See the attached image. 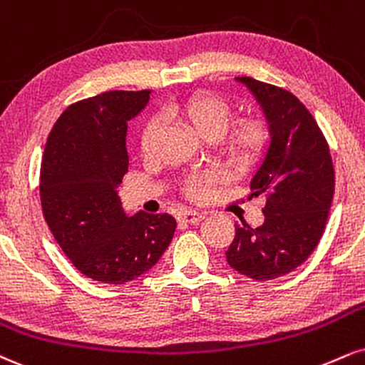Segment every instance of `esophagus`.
Instances as JSON below:
<instances>
[{
	"instance_id": "esophagus-1",
	"label": "esophagus",
	"mask_w": 365,
	"mask_h": 365,
	"mask_svg": "<svg viewBox=\"0 0 365 365\" xmlns=\"http://www.w3.org/2000/svg\"><path fill=\"white\" fill-rule=\"evenodd\" d=\"M202 219H204V214L197 212V210H183V212L180 214V221L188 222V225H197Z\"/></svg>"
}]
</instances>
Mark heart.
I'll use <instances>...</instances> for the list:
<instances>
[{"mask_svg":"<svg viewBox=\"0 0 365 365\" xmlns=\"http://www.w3.org/2000/svg\"><path fill=\"white\" fill-rule=\"evenodd\" d=\"M170 115L187 122L200 138L221 139V149L230 163L236 168H248L260 160L269 146V129L260 118H240L228 128L232 118V108L222 96L210 91L197 93L168 105ZM228 129L226 130L225 127ZM158 125L155 120L148 122L140 135V148L149 153L155 143ZM221 175L216 171H205L187 182V194L194 199H205L212 188L221 182Z\"/></svg>","mask_w":365,"mask_h":365,"instance_id":"heart-1","label":"heart"}]
</instances>
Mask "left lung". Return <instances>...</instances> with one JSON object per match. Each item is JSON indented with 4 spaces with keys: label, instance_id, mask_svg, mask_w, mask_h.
Segmentation results:
<instances>
[{
    "label": "left lung",
    "instance_id": "left-lung-1",
    "mask_svg": "<svg viewBox=\"0 0 365 365\" xmlns=\"http://www.w3.org/2000/svg\"><path fill=\"white\" fill-rule=\"evenodd\" d=\"M260 103L270 146L253 175L252 197H263L262 226L235 225L226 260L238 274L272 280L289 274L322 240L335 192V170L327 139L297 96L284 88L241 76Z\"/></svg>",
    "mask_w": 365,
    "mask_h": 365
}]
</instances>
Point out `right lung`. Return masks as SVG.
I'll return each mask as SVG.
<instances>
[{
    "instance_id": "1",
    "label": "right lung",
    "mask_w": 365,
    "mask_h": 365,
    "mask_svg": "<svg viewBox=\"0 0 365 365\" xmlns=\"http://www.w3.org/2000/svg\"><path fill=\"white\" fill-rule=\"evenodd\" d=\"M151 90L105 91L69 105L47 138L41 202L47 226L86 277L125 284L156 265L173 240L170 214L127 216L117 187L129 170L127 122Z\"/></svg>"
}]
</instances>
